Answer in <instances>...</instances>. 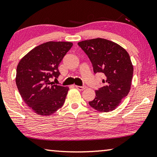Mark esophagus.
Wrapping results in <instances>:
<instances>
[{
  "label": "esophagus",
  "instance_id": "obj_1",
  "mask_svg": "<svg viewBox=\"0 0 157 157\" xmlns=\"http://www.w3.org/2000/svg\"><path fill=\"white\" fill-rule=\"evenodd\" d=\"M75 87L78 89H79V90L82 91V90H84V89L86 88V86H84H84H75Z\"/></svg>",
  "mask_w": 157,
  "mask_h": 157
}]
</instances>
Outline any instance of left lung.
<instances>
[{"instance_id": "obj_1", "label": "left lung", "mask_w": 157, "mask_h": 157, "mask_svg": "<svg viewBox=\"0 0 157 157\" xmlns=\"http://www.w3.org/2000/svg\"><path fill=\"white\" fill-rule=\"evenodd\" d=\"M91 61L94 73H102L103 86L96 91L89 104L101 113L114 110L127 96L133 78V67L128 52L118 44L103 38L78 43Z\"/></svg>"}]
</instances>
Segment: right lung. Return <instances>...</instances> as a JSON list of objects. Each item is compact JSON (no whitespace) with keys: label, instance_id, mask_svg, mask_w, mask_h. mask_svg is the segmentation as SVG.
<instances>
[{"label":"right lung","instance_id":"1","mask_svg":"<svg viewBox=\"0 0 157 157\" xmlns=\"http://www.w3.org/2000/svg\"><path fill=\"white\" fill-rule=\"evenodd\" d=\"M73 46L70 42H47L35 47L21 59L16 84L24 101L36 114L51 115L63 106L68 87L54 84L58 67Z\"/></svg>","mask_w":157,"mask_h":157}]
</instances>
